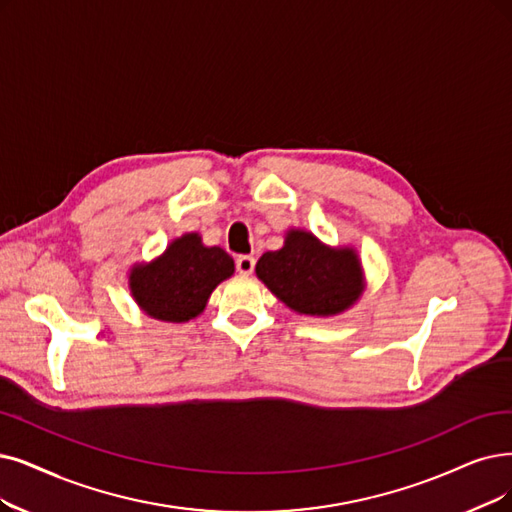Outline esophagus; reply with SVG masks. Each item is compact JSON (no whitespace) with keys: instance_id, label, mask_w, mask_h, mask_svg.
Returning a JSON list of instances; mask_svg holds the SVG:
<instances>
[{"instance_id":"34e87169","label":"esophagus","mask_w":512,"mask_h":512,"mask_svg":"<svg viewBox=\"0 0 512 512\" xmlns=\"http://www.w3.org/2000/svg\"><path fill=\"white\" fill-rule=\"evenodd\" d=\"M254 264H256V260H254L252 256H239V258H237V271H239L241 275H252Z\"/></svg>"}]
</instances>
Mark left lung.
I'll return each mask as SVG.
<instances>
[{
	"instance_id": "obj_1",
	"label": "left lung",
	"mask_w": 512,
	"mask_h": 512,
	"mask_svg": "<svg viewBox=\"0 0 512 512\" xmlns=\"http://www.w3.org/2000/svg\"><path fill=\"white\" fill-rule=\"evenodd\" d=\"M256 277L290 311L306 317H334L365 292V273L353 245L323 243L304 229L285 233L283 248L262 254Z\"/></svg>"
}]
</instances>
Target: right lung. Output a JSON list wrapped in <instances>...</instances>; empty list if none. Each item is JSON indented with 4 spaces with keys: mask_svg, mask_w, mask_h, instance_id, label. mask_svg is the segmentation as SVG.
Returning a JSON list of instances; mask_svg holds the SVG:
<instances>
[{
    "mask_svg": "<svg viewBox=\"0 0 512 512\" xmlns=\"http://www.w3.org/2000/svg\"><path fill=\"white\" fill-rule=\"evenodd\" d=\"M233 273L235 262L227 252L203 243L199 233H185L151 262L132 264L128 288L147 317L187 323L206 311L216 285Z\"/></svg>",
    "mask_w": 512,
    "mask_h": 512,
    "instance_id": "1",
    "label": "right lung"
}]
</instances>
